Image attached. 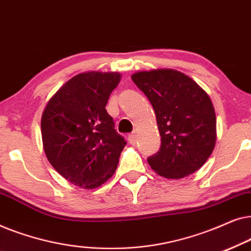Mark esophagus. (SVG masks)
Masks as SVG:
<instances>
[{
	"mask_svg": "<svg viewBox=\"0 0 251 251\" xmlns=\"http://www.w3.org/2000/svg\"><path fill=\"white\" fill-rule=\"evenodd\" d=\"M128 140H129V143L131 144V145H135L136 142H137V136H136V133H135V132L130 133L129 137H128Z\"/></svg>",
	"mask_w": 251,
	"mask_h": 251,
	"instance_id": "1",
	"label": "esophagus"
}]
</instances>
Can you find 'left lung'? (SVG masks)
Returning <instances> with one entry per match:
<instances>
[{
    "instance_id": "obj_1",
    "label": "left lung",
    "mask_w": 251,
    "mask_h": 251,
    "mask_svg": "<svg viewBox=\"0 0 251 251\" xmlns=\"http://www.w3.org/2000/svg\"><path fill=\"white\" fill-rule=\"evenodd\" d=\"M152 104L161 136L160 151L147 161L157 175L179 179L195 173L211 155L216 143V114L207 92L175 70L131 75Z\"/></svg>"
}]
</instances>
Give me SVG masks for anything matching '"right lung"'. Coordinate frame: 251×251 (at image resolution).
<instances>
[{"instance_id": "add662e5", "label": "right lung", "mask_w": 251, "mask_h": 251, "mask_svg": "<svg viewBox=\"0 0 251 251\" xmlns=\"http://www.w3.org/2000/svg\"><path fill=\"white\" fill-rule=\"evenodd\" d=\"M121 80L115 72H87L67 81L48 101L41 119L43 149L72 184L96 188L115 173L126 142L106 111Z\"/></svg>"}]
</instances>
